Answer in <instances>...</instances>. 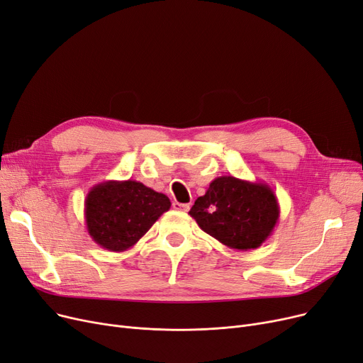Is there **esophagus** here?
I'll return each mask as SVG.
<instances>
[{"label":"esophagus","mask_w":363,"mask_h":363,"mask_svg":"<svg viewBox=\"0 0 363 363\" xmlns=\"http://www.w3.org/2000/svg\"><path fill=\"white\" fill-rule=\"evenodd\" d=\"M172 208L175 211H179V212H188L190 211V204L188 203H179V201H173Z\"/></svg>","instance_id":"esophagus-1"}]
</instances>
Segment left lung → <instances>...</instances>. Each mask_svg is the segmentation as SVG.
Instances as JSON below:
<instances>
[{
	"label": "left lung",
	"instance_id": "left-lung-1",
	"mask_svg": "<svg viewBox=\"0 0 363 363\" xmlns=\"http://www.w3.org/2000/svg\"><path fill=\"white\" fill-rule=\"evenodd\" d=\"M188 213L204 233L227 247L249 250L270 238L279 223L280 208L274 191L265 182L219 177Z\"/></svg>",
	"mask_w": 363,
	"mask_h": 363
}]
</instances>
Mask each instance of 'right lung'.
<instances>
[{"instance_id":"add662e5","label":"right lung","mask_w":363,"mask_h":363,"mask_svg":"<svg viewBox=\"0 0 363 363\" xmlns=\"http://www.w3.org/2000/svg\"><path fill=\"white\" fill-rule=\"evenodd\" d=\"M169 209L167 196L132 179L96 184L84 200L87 233L94 243L109 252L135 246Z\"/></svg>"}]
</instances>
